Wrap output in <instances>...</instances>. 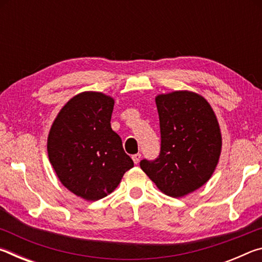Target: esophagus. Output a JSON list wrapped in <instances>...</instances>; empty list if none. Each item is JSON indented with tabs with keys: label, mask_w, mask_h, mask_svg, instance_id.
<instances>
[{
	"label": "esophagus",
	"mask_w": 262,
	"mask_h": 262,
	"mask_svg": "<svg viewBox=\"0 0 262 262\" xmlns=\"http://www.w3.org/2000/svg\"><path fill=\"white\" fill-rule=\"evenodd\" d=\"M132 158H133V162H134L135 164H139L140 159H141V154H135V155H133Z\"/></svg>",
	"instance_id": "34e87169"
}]
</instances>
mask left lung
<instances>
[{
	"label": "left lung",
	"mask_w": 262,
	"mask_h": 262,
	"mask_svg": "<svg viewBox=\"0 0 262 262\" xmlns=\"http://www.w3.org/2000/svg\"><path fill=\"white\" fill-rule=\"evenodd\" d=\"M161 154L140 166L158 189L183 198L205 185L214 173L222 150L216 114L201 95L181 90L158 95Z\"/></svg>",
	"instance_id": "1"
}]
</instances>
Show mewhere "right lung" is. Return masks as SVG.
I'll return each instance as SVG.
<instances>
[{
	"label": "right lung",
	"instance_id": "right-lung-1",
	"mask_svg": "<svg viewBox=\"0 0 262 262\" xmlns=\"http://www.w3.org/2000/svg\"><path fill=\"white\" fill-rule=\"evenodd\" d=\"M113 106L103 92H81L60 110L48 133V158L57 178L84 200L107 196L134 166L111 128Z\"/></svg>",
	"mask_w": 262,
	"mask_h": 262
}]
</instances>
